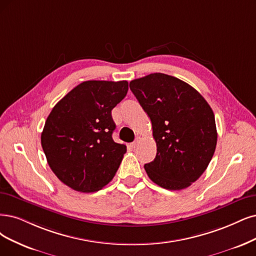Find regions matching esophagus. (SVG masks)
Returning a JSON list of instances; mask_svg holds the SVG:
<instances>
[{"instance_id":"34e87169","label":"esophagus","mask_w":256,"mask_h":256,"mask_svg":"<svg viewBox=\"0 0 256 256\" xmlns=\"http://www.w3.org/2000/svg\"><path fill=\"white\" fill-rule=\"evenodd\" d=\"M141 139H142V138H141V137H137L136 139H135V141H134V142L133 144H132V148H136L138 144H139V142H140V141H141Z\"/></svg>"}]
</instances>
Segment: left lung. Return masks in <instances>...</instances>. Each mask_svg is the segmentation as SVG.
Instances as JSON below:
<instances>
[{"label":"left lung","mask_w":256,"mask_h":256,"mask_svg":"<svg viewBox=\"0 0 256 256\" xmlns=\"http://www.w3.org/2000/svg\"><path fill=\"white\" fill-rule=\"evenodd\" d=\"M152 122L157 154L144 164L150 180L166 190H182L200 178L214 155L217 132L212 108L180 79L155 72L130 82Z\"/></svg>","instance_id":"obj_1"}]
</instances>
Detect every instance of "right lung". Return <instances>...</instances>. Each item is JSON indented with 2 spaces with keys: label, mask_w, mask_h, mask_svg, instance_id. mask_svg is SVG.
<instances>
[{
  "label": "right lung",
  "mask_w": 256,
  "mask_h": 256,
  "mask_svg": "<svg viewBox=\"0 0 256 256\" xmlns=\"http://www.w3.org/2000/svg\"><path fill=\"white\" fill-rule=\"evenodd\" d=\"M128 81H85L52 110L41 134L47 162L72 190L90 193L106 186L126 146L112 140V110L126 96Z\"/></svg>",
  "instance_id": "1"
}]
</instances>
